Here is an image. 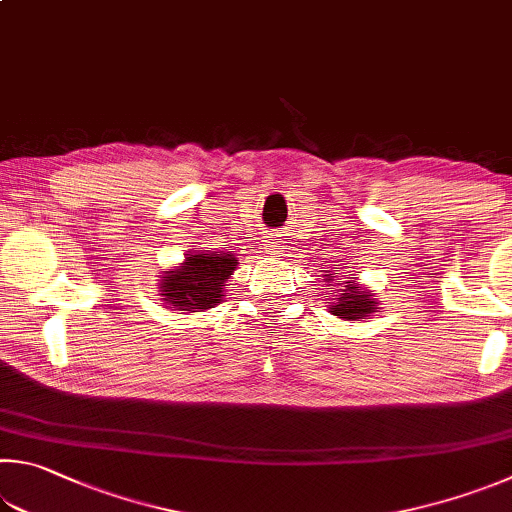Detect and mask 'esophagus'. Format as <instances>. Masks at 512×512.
Wrapping results in <instances>:
<instances>
[{"label":"esophagus","mask_w":512,"mask_h":512,"mask_svg":"<svg viewBox=\"0 0 512 512\" xmlns=\"http://www.w3.org/2000/svg\"><path fill=\"white\" fill-rule=\"evenodd\" d=\"M266 248H268V253H282V246H280V241L277 239H271V241H266Z\"/></svg>","instance_id":"34e87169"}]
</instances>
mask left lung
Instances as JSON below:
<instances>
[{
    "label": "left lung",
    "instance_id": "1",
    "mask_svg": "<svg viewBox=\"0 0 512 512\" xmlns=\"http://www.w3.org/2000/svg\"><path fill=\"white\" fill-rule=\"evenodd\" d=\"M327 280L331 282L329 275H327ZM333 293H336V295H333V300H336V302H331V313L338 315V318H342V320L367 318V315L374 313L376 306H378L376 293L365 291V288H362L360 284H356L353 277H349V280L342 284V288L336 286V291H333Z\"/></svg>",
    "mask_w": 512,
    "mask_h": 512
}]
</instances>
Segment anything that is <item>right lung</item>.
<instances>
[{
    "label": "right lung",
    "mask_w": 512,
    "mask_h": 512,
    "mask_svg": "<svg viewBox=\"0 0 512 512\" xmlns=\"http://www.w3.org/2000/svg\"><path fill=\"white\" fill-rule=\"evenodd\" d=\"M237 257L228 253H192L179 268L163 271L161 300L170 309H212L221 302L228 277L235 273Z\"/></svg>",
    "instance_id": "1"
}]
</instances>
